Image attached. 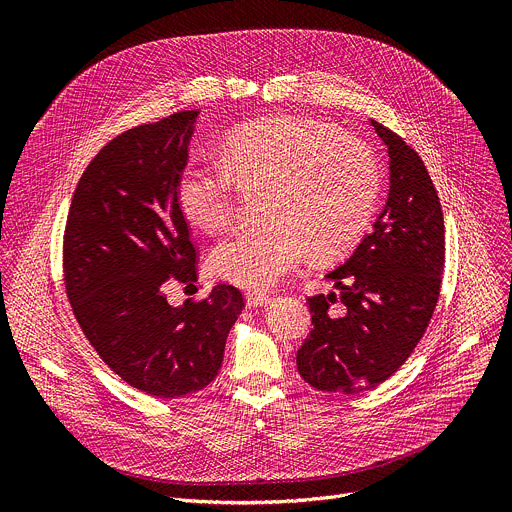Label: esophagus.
<instances>
[{
    "instance_id": "34e87169",
    "label": "esophagus",
    "mask_w": 512,
    "mask_h": 512,
    "mask_svg": "<svg viewBox=\"0 0 512 512\" xmlns=\"http://www.w3.org/2000/svg\"><path fill=\"white\" fill-rule=\"evenodd\" d=\"M245 300H247V306L257 308V306L267 304L269 296H267V294H263V291H247V294H245Z\"/></svg>"
}]
</instances>
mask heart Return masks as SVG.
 Here are the masks:
<instances>
[{"label":"heart","instance_id":"b5f03b06","mask_svg":"<svg viewBox=\"0 0 512 512\" xmlns=\"http://www.w3.org/2000/svg\"><path fill=\"white\" fill-rule=\"evenodd\" d=\"M237 182L269 184L263 225L235 231L208 259L210 271L247 289H267L308 251L332 259L367 231L381 190L369 145L308 117L247 121L221 143V162L190 164L176 186L182 214L204 231L223 229L235 210Z\"/></svg>","mask_w":512,"mask_h":512}]
</instances>
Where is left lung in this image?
Here are the masks:
<instances>
[{
  "label": "left lung",
  "mask_w": 512,
  "mask_h": 512,
  "mask_svg": "<svg viewBox=\"0 0 512 512\" xmlns=\"http://www.w3.org/2000/svg\"><path fill=\"white\" fill-rule=\"evenodd\" d=\"M389 152V198L373 231L308 298L312 330L298 373L318 391L356 395L387 381L423 338L446 263L444 212L419 154L371 119Z\"/></svg>",
  "instance_id": "8db88e82"
}]
</instances>
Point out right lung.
Returning a JSON list of instances; mask_svg holds the SVG:
<instances>
[{
	"mask_svg": "<svg viewBox=\"0 0 512 512\" xmlns=\"http://www.w3.org/2000/svg\"><path fill=\"white\" fill-rule=\"evenodd\" d=\"M200 111H178L111 139L72 196L62 275L83 334L127 385L176 399L210 385L245 308L229 283L170 306L172 281L192 283L198 251L176 186Z\"/></svg>",
	"mask_w": 512,
	"mask_h": 512,
	"instance_id": "right-lung-1",
	"label": "right lung"
}]
</instances>
